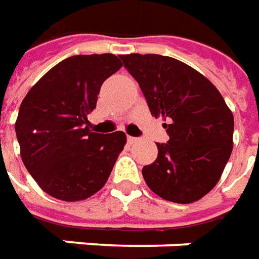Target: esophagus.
<instances>
[{
	"label": "esophagus",
	"instance_id": "esophagus-1",
	"mask_svg": "<svg viewBox=\"0 0 259 259\" xmlns=\"http://www.w3.org/2000/svg\"><path fill=\"white\" fill-rule=\"evenodd\" d=\"M126 141H128V144H135V142H138V138H135V137H128L126 138Z\"/></svg>",
	"mask_w": 259,
	"mask_h": 259
}]
</instances>
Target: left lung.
I'll return each mask as SVG.
<instances>
[{
  "label": "left lung",
  "mask_w": 259,
  "mask_h": 259,
  "mask_svg": "<svg viewBox=\"0 0 259 259\" xmlns=\"http://www.w3.org/2000/svg\"><path fill=\"white\" fill-rule=\"evenodd\" d=\"M139 83L150 114L164 120L167 144H156L157 157L144 166L152 191L177 203L206 195L225 170L233 149L234 118L219 91L202 74L159 54L121 56Z\"/></svg>",
  "instance_id": "obj_1"
}]
</instances>
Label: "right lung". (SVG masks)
<instances>
[{
  "label": "right lung",
  "mask_w": 259,
  "mask_h": 259,
  "mask_svg": "<svg viewBox=\"0 0 259 259\" xmlns=\"http://www.w3.org/2000/svg\"><path fill=\"white\" fill-rule=\"evenodd\" d=\"M122 67L114 54L58 62L23 99L15 122L22 162L51 197L75 202L96 194L124 149L125 134L89 130L103 82Z\"/></svg>",
  "instance_id": "right-lung-1"
}]
</instances>
